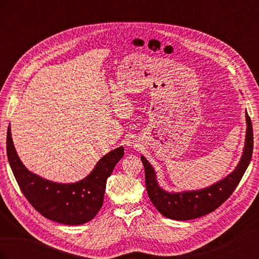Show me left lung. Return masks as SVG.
<instances>
[{
	"label": "left lung",
	"mask_w": 259,
	"mask_h": 259,
	"mask_svg": "<svg viewBox=\"0 0 259 259\" xmlns=\"http://www.w3.org/2000/svg\"><path fill=\"white\" fill-rule=\"evenodd\" d=\"M246 139L244 152L237 168L221 182L197 191L169 193L159 187L155 173L149 162L142 156L145 167V182L149 198L160 213L175 221H189L215 210L236 190L252 159L254 137L253 125L246 112Z\"/></svg>",
	"instance_id": "obj_1"
}]
</instances>
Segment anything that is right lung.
Returning a JSON list of instances; mask_svg holds the SVG:
<instances>
[{
	"label": "right lung",
	"mask_w": 259,
	"mask_h": 259,
	"mask_svg": "<svg viewBox=\"0 0 259 259\" xmlns=\"http://www.w3.org/2000/svg\"><path fill=\"white\" fill-rule=\"evenodd\" d=\"M6 151L13 174L21 192L42 216L64 225H82L97 215L103 206L106 183L124 155L120 147L106 154L92 173L79 183L61 185L38 177L23 166L7 130Z\"/></svg>",
	"instance_id": "obj_1"
}]
</instances>
